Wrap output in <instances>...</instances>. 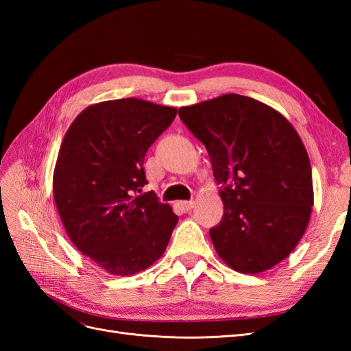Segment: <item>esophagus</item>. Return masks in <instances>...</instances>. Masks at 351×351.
Returning <instances> with one entry per match:
<instances>
[{
  "label": "esophagus",
  "mask_w": 351,
  "mask_h": 351,
  "mask_svg": "<svg viewBox=\"0 0 351 351\" xmlns=\"http://www.w3.org/2000/svg\"><path fill=\"white\" fill-rule=\"evenodd\" d=\"M177 205H178L180 209H183L184 212H187V210H190V209L195 206V202L193 200H180Z\"/></svg>",
  "instance_id": "esophagus-1"
}]
</instances>
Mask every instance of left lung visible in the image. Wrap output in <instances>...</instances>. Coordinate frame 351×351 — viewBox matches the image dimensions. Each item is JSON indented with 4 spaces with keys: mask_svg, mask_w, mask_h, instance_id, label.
Wrapping results in <instances>:
<instances>
[{
    "mask_svg": "<svg viewBox=\"0 0 351 351\" xmlns=\"http://www.w3.org/2000/svg\"><path fill=\"white\" fill-rule=\"evenodd\" d=\"M178 115L222 184L224 215L209 230L218 256L241 274L271 269L295 249L312 214V168L299 133L277 110L237 93Z\"/></svg>",
    "mask_w": 351,
    "mask_h": 351,
    "instance_id": "obj_1",
    "label": "left lung"
}]
</instances>
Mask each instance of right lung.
Here are the masks:
<instances>
[{
	"instance_id": "1",
	"label": "right lung",
	"mask_w": 351,
	"mask_h": 351,
	"mask_svg": "<svg viewBox=\"0 0 351 351\" xmlns=\"http://www.w3.org/2000/svg\"><path fill=\"white\" fill-rule=\"evenodd\" d=\"M177 108L124 98L83 110L62 139L52 178L70 240L111 275L130 277L162 256L178 217L147 183L149 146Z\"/></svg>"
}]
</instances>
